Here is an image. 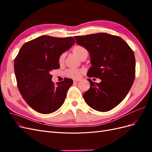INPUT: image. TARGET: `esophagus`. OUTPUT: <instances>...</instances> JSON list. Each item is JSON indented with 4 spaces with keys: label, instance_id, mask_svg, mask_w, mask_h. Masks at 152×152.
<instances>
[{
    "label": "esophagus",
    "instance_id": "esophagus-1",
    "mask_svg": "<svg viewBox=\"0 0 152 152\" xmlns=\"http://www.w3.org/2000/svg\"><path fill=\"white\" fill-rule=\"evenodd\" d=\"M80 79H73V82H79V81H80Z\"/></svg>",
    "mask_w": 152,
    "mask_h": 152
}]
</instances>
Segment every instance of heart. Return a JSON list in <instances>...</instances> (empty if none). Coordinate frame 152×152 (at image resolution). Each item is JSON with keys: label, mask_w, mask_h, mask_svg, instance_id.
I'll return each mask as SVG.
<instances>
[{"label": "heart", "mask_w": 152, "mask_h": 152, "mask_svg": "<svg viewBox=\"0 0 152 152\" xmlns=\"http://www.w3.org/2000/svg\"><path fill=\"white\" fill-rule=\"evenodd\" d=\"M73 50L77 56H78L79 58H80L82 55L85 52L87 51L86 48L82 46V45H75V46L73 48ZM65 56H66L65 53H62L60 56H59V59H58V61L59 63L61 64L64 62V61H65ZM80 73H81V70L76 68H69L65 72V74L66 76L68 77H72V78H78L80 76Z\"/></svg>", "instance_id": "heart-1"}]
</instances>
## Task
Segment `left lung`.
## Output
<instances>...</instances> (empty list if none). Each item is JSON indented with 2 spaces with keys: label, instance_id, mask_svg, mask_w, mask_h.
<instances>
[{
  "label": "left lung",
  "instance_id": "left-lung-1",
  "mask_svg": "<svg viewBox=\"0 0 152 152\" xmlns=\"http://www.w3.org/2000/svg\"><path fill=\"white\" fill-rule=\"evenodd\" d=\"M76 42L86 48L92 66L87 75L90 88L84 94L86 103L99 112H107L126 98L135 79L136 61L132 49L121 37L106 33L75 36Z\"/></svg>",
  "mask_w": 152,
  "mask_h": 152
}]
</instances>
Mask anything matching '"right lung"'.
<instances>
[{"label": "right lung", "instance_id": "right-lung-1", "mask_svg": "<svg viewBox=\"0 0 152 152\" xmlns=\"http://www.w3.org/2000/svg\"><path fill=\"white\" fill-rule=\"evenodd\" d=\"M74 44L72 37L42 35L23 45L15 58L18 88L26 103L37 112L51 113L65 102L73 80L65 78L56 85L50 72L59 69V56Z\"/></svg>", "mask_w": 152, "mask_h": 152}]
</instances>
